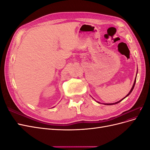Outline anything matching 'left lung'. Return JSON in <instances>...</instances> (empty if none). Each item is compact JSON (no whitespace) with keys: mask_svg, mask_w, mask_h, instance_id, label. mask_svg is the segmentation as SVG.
I'll return each mask as SVG.
<instances>
[{"mask_svg":"<svg viewBox=\"0 0 150 150\" xmlns=\"http://www.w3.org/2000/svg\"><path fill=\"white\" fill-rule=\"evenodd\" d=\"M136 80H137V76H136V78H135V79H134V84H133V87H132V88H131V90H130V91L129 92V93L128 94H127L126 95V96L124 98H122V99H121V100L120 101H117V102H116V103H106V104H105V105H113V104H117V103H119L120 102H121L122 100H123V99L125 98H126L127 96H129V95L131 94V92H132V91H133V89H134V85H135V83H136ZM98 102V101H97ZM98 103H99V102H98Z\"/></svg>","mask_w":150,"mask_h":150,"instance_id":"left-lung-1","label":"left lung"}]
</instances>
